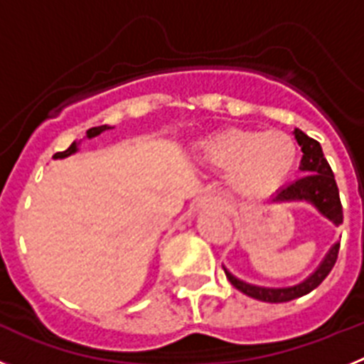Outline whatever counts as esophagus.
Returning a JSON list of instances; mask_svg holds the SVG:
<instances>
[{"instance_id":"esophagus-1","label":"esophagus","mask_w":364,"mask_h":364,"mask_svg":"<svg viewBox=\"0 0 364 364\" xmlns=\"http://www.w3.org/2000/svg\"><path fill=\"white\" fill-rule=\"evenodd\" d=\"M198 204L202 208H210V210H224V200L215 193H208V195L198 198Z\"/></svg>"}]
</instances>
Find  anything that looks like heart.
Here are the masks:
<instances>
[{"label":"heart","instance_id":"heart-1","mask_svg":"<svg viewBox=\"0 0 364 364\" xmlns=\"http://www.w3.org/2000/svg\"><path fill=\"white\" fill-rule=\"evenodd\" d=\"M197 159L211 171L226 173L228 186L240 197H266L290 178L299 147L284 131L257 133L230 127L210 134L197 146Z\"/></svg>","mask_w":364,"mask_h":364}]
</instances>
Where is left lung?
<instances>
[{"label":"left lung","mask_w":364,"mask_h":364,"mask_svg":"<svg viewBox=\"0 0 364 364\" xmlns=\"http://www.w3.org/2000/svg\"><path fill=\"white\" fill-rule=\"evenodd\" d=\"M295 138H297L299 146L302 151V160H301V171L306 175L302 178L295 180L294 184L286 186L281 191L275 195L273 202L277 200H308L315 204V208L328 217L333 224L341 226L343 224V205H341L339 198V188H337L336 176H333L332 167L324 159L321 144L308 134L302 133L301 129H295ZM337 255H339V244L330 250L326 259L323 260V264L317 268V272L306 279L304 282L291 288H259V286L246 284V282L235 279L230 272H226V277L230 279L231 284L246 294L247 297H253L257 301L264 302H286L291 299L302 297V295L310 294L315 290L324 279L328 277V273L332 272V268L337 262Z\"/></svg>","instance_id":"left-lung-1"}]
</instances>
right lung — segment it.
I'll return each instance as SVG.
<instances>
[{"label": "right lung", "mask_w": 364, "mask_h": 364, "mask_svg": "<svg viewBox=\"0 0 364 364\" xmlns=\"http://www.w3.org/2000/svg\"><path fill=\"white\" fill-rule=\"evenodd\" d=\"M105 129H109L107 125H100V127H92V129L87 131V136H89V138L96 136V134H100V133H102V131H105ZM74 151H76V144H70V146L67 147L65 151H60V153L54 154V159H63V156H69V154H73Z\"/></svg>", "instance_id": "obj_1"}]
</instances>
